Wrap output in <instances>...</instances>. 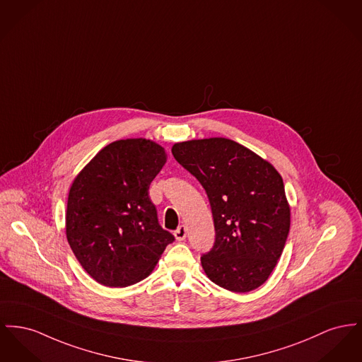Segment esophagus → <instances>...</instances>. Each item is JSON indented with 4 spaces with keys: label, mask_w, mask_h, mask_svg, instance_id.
<instances>
[{
    "label": "esophagus",
    "mask_w": 362,
    "mask_h": 362,
    "mask_svg": "<svg viewBox=\"0 0 362 362\" xmlns=\"http://www.w3.org/2000/svg\"><path fill=\"white\" fill-rule=\"evenodd\" d=\"M186 236H187V228L185 227V226H180L176 231H175V238H176V240H185L186 239Z\"/></svg>",
    "instance_id": "obj_1"
}]
</instances>
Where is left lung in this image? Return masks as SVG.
<instances>
[{"mask_svg":"<svg viewBox=\"0 0 362 362\" xmlns=\"http://www.w3.org/2000/svg\"><path fill=\"white\" fill-rule=\"evenodd\" d=\"M176 161L208 194L216 239L201 257L206 276L233 293L264 284L290 231V205L280 173L235 141L208 138L172 146Z\"/></svg>","mask_w":362,"mask_h":362,"instance_id":"obj_1","label":"left lung"}]
</instances>
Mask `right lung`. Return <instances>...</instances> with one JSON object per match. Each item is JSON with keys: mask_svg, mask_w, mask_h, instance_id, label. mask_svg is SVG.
Instances as JSON below:
<instances>
[{"mask_svg": "<svg viewBox=\"0 0 362 362\" xmlns=\"http://www.w3.org/2000/svg\"><path fill=\"white\" fill-rule=\"evenodd\" d=\"M167 153L145 138L120 139L100 150L74 179L65 234L86 272L107 287L149 276L173 235L158 224L150 201L153 179Z\"/></svg>", "mask_w": 362, "mask_h": 362, "instance_id": "add662e5", "label": "right lung"}]
</instances>
